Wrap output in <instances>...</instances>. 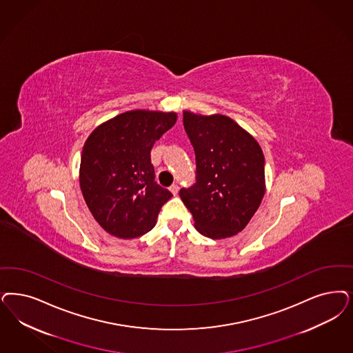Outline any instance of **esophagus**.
I'll use <instances>...</instances> for the list:
<instances>
[{
	"instance_id": "34e87169",
	"label": "esophagus",
	"mask_w": 353,
	"mask_h": 353,
	"mask_svg": "<svg viewBox=\"0 0 353 353\" xmlns=\"http://www.w3.org/2000/svg\"><path fill=\"white\" fill-rule=\"evenodd\" d=\"M170 190L172 192V194L177 195V193H179V185L177 183L170 185Z\"/></svg>"
}]
</instances>
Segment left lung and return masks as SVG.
<instances>
[{"label": "left lung", "instance_id": "1", "mask_svg": "<svg viewBox=\"0 0 353 353\" xmlns=\"http://www.w3.org/2000/svg\"><path fill=\"white\" fill-rule=\"evenodd\" d=\"M195 152V183L180 190L201 234L220 240L243 231L265 195V157L230 117L183 112Z\"/></svg>", "mask_w": 353, "mask_h": 353}]
</instances>
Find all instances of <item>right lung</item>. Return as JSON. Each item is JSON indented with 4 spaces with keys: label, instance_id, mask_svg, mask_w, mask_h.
<instances>
[{
    "label": "right lung",
    "instance_id": "right-lung-1",
    "mask_svg": "<svg viewBox=\"0 0 353 353\" xmlns=\"http://www.w3.org/2000/svg\"><path fill=\"white\" fill-rule=\"evenodd\" d=\"M176 120L173 112L129 110L87 138L79 183L92 216L110 234L135 239L155 227L172 193L155 181L150 154Z\"/></svg>",
    "mask_w": 353,
    "mask_h": 353
}]
</instances>
